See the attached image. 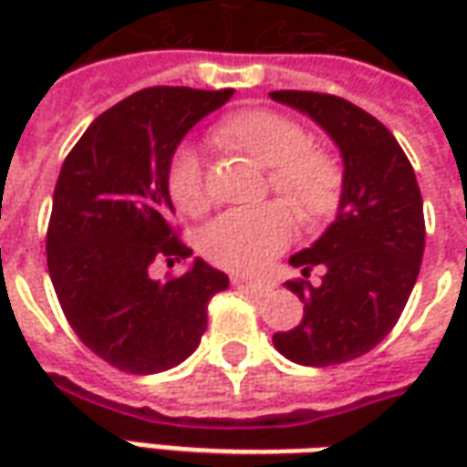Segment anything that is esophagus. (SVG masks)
<instances>
[{"label": "esophagus", "instance_id": "esophagus-1", "mask_svg": "<svg viewBox=\"0 0 467 467\" xmlns=\"http://www.w3.org/2000/svg\"><path fill=\"white\" fill-rule=\"evenodd\" d=\"M233 285H237V287H243V290H247V293H253V295H267V293H273V285L270 283H265V280H247V277H234Z\"/></svg>", "mask_w": 467, "mask_h": 467}]
</instances>
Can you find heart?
Listing matches in <instances>:
<instances>
[{
	"instance_id": "1",
	"label": "heart",
	"mask_w": 467,
	"mask_h": 467,
	"mask_svg": "<svg viewBox=\"0 0 467 467\" xmlns=\"http://www.w3.org/2000/svg\"><path fill=\"white\" fill-rule=\"evenodd\" d=\"M214 140L267 167V184L293 204L305 223H320L343 197V167L300 124L273 109H243L214 127ZM164 190L184 214L210 204L204 167L194 147H177L164 170ZM295 234V214L280 200L217 214L200 233V250L217 267L254 273L280 254Z\"/></svg>"
}]
</instances>
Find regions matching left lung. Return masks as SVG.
Instances as JSON below:
<instances>
[{"label":"left lung","mask_w":467,"mask_h":467,"mask_svg":"<svg viewBox=\"0 0 467 467\" xmlns=\"http://www.w3.org/2000/svg\"><path fill=\"white\" fill-rule=\"evenodd\" d=\"M273 99L300 109L330 134L345 160L343 197L335 223L303 253L290 257L320 285L287 280L305 303L303 320L273 343L287 360L327 368L370 352L390 333L425 250L422 197L410 160L390 130L343 97L280 89Z\"/></svg>","instance_id":"left-lung-1"}]
</instances>
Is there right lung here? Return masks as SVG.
Instances as JSON below:
<instances>
[{
    "instance_id": "right-lung-1",
    "label": "right lung",
    "mask_w": 467,
    "mask_h": 467,
    "mask_svg": "<svg viewBox=\"0 0 467 467\" xmlns=\"http://www.w3.org/2000/svg\"><path fill=\"white\" fill-rule=\"evenodd\" d=\"M233 97L190 87H147L97 117L67 154L47 227V267L77 337L132 375L187 360L207 330V305L227 275L194 260L152 280L192 250L170 220L164 170L182 137Z\"/></svg>"
}]
</instances>
